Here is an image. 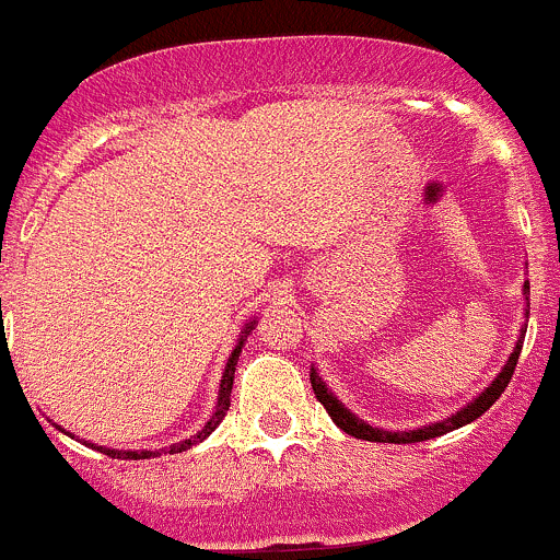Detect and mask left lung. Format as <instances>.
<instances>
[{
    "label": "left lung",
    "mask_w": 560,
    "mask_h": 560,
    "mask_svg": "<svg viewBox=\"0 0 560 560\" xmlns=\"http://www.w3.org/2000/svg\"><path fill=\"white\" fill-rule=\"evenodd\" d=\"M525 269H528V267H525ZM528 293H530V285H528V280H525L523 282L525 318H528V313H530ZM525 329H528V324H523V329H520L517 342H514V351L509 353V359H506V364H503V368H501V373H498L495 378H492L490 384H487L485 389H481L479 395L474 397V400L466 402V406H463L460 411L450 413V417H446V419H439V422L422 424V428H417V430H384V428H373V424H368V422H364V419H359L357 413L351 411V408H346L340 400H337V395L329 389V386H326V381L320 378L318 373H315V368H310V384H313V392H315V397H318V402H324V408H326V413H329V417H331V422H335L337 428L342 430V433L353 435V439L378 441V444H417V441L439 439V435L452 433V430H457V428H463V424H470V422H474V419H479L481 413H485L487 408H490L492 402H495L498 397L503 395L506 384H509V381H512L514 368H517L520 351H523Z\"/></svg>",
    "instance_id": "obj_1"
}]
</instances>
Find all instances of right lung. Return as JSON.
<instances>
[{
    "mask_svg": "<svg viewBox=\"0 0 560 560\" xmlns=\"http://www.w3.org/2000/svg\"><path fill=\"white\" fill-rule=\"evenodd\" d=\"M253 329H256V318L247 320L245 329H242L240 340H236L234 351H231L229 362H225L223 378H220V389H218V402H214L212 417L207 419V424H203V428L198 430L196 435H190V439L179 441V444H174V446H165V450H154V452H152V450H108V446L90 444L92 450L103 452V455H108V457H116V460H149V457H158V455H163V452H168V455H179V452H187V450H192V446H196V444H201V441H207L209 435L214 433V428H218V424L223 422L225 411H229V406H231V389H234L236 362H240V353H242V348H245L247 335H250ZM57 428H59V424H57ZM59 430H62V428H59ZM62 433H65V430H62ZM70 439H75V435H70ZM75 441H81V439H75ZM81 444H86V441H81Z\"/></svg>",
    "mask_w": 560,
    "mask_h": 560,
    "instance_id": "add662e5",
    "label": "right lung"
}]
</instances>
